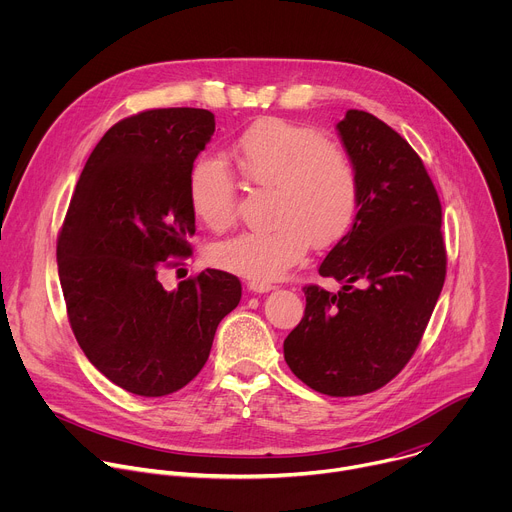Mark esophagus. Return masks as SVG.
I'll use <instances>...</instances> for the list:
<instances>
[{"mask_svg":"<svg viewBox=\"0 0 512 512\" xmlns=\"http://www.w3.org/2000/svg\"><path fill=\"white\" fill-rule=\"evenodd\" d=\"M247 287H249L251 291H255V294H267V291L273 289V285L267 283V281H249Z\"/></svg>","mask_w":512,"mask_h":512,"instance_id":"34e87169","label":"esophagus"}]
</instances>
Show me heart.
Masks as SVG:
<instances>
[{
    "instance_id": "heart-1",
    "label": "heart",
    "mask_w": 512,
    "mask_h": 512,
    "mask_svg": "<svg viewBox=\"0 0 512 512\" xmlns=\"http://www.w3.org/2000/svg\"><path fill=\"white\" fill-rule=\"evenodd\" d=\"M231 154L251 186L273 190V227L218 243L212 249L218 267L253 281H273L304 259L310 243L330 247L352 227L360 202L356 168L318 129L259 119L235 139ZM186 190L202 225L225 231L235 223L237 180L223 162L196 158Z\"/></svg>"
}]
</instances>
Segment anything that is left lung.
<instances>
[{
  "mask_svg": "<svg viewBox=\"0 0 512 512\" xmlns=\"http://www.w3.org/2000/svg\"><path fill=\"white\" fill-rule=\"evenodd\" d=\"M360 202L352 229L320 265L338 294L304 287L306 312L283 342L287 367L330 397L373 393L413 356L446 279L442 204L421 158L375 115L336 125Z\"/></svg>",
  "mask_w": 512,
  "mask_h": 512,
  "instance_id": "left-lung-1",
  "label": "left lung"
}]
</instances>
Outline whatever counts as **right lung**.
I'll return each instance as SVG.
<instances>
[{"label": "right lung", "instance_id": "1", "mask_svg": "<svg viewBox=\"0 0 512 512\" xmlns=\"http://www.w3.org/2000/svg\"><path fill=\"white\" fill-rule=\"evenodd\" d=\"M214 133L206 109H150L97 143L70 200L56 261L68 322L93 367L117 387L164 397L208 360L241 281L206 269L166 291L158 273L192 255L188 170Z\"/></svg>", "mask_w": 512, "mask_h": 512}]
</instances>
